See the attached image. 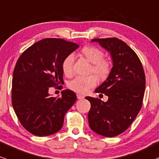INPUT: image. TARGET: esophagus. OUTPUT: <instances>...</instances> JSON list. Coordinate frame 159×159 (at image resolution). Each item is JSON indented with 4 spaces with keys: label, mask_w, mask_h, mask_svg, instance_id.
Returning <instances> with one entry per match:
<instances>
[{
    "label": "esophagus",
    "mask_w": 159,
    "mask_h": 159,
    "mask_svg": "<svg viewBox=\"0 0 159 159\" xmlns=\"http://www.w3.org/2000/svg\"><path fill=\"white\" fill-rule=\"evenodd\" d=\"M77 98H78V99H82L84 98V97L83 95H81V94L78 93V94H77Z\"/></svg>",
    "instance_id": "34e87169"
}]
</instances>
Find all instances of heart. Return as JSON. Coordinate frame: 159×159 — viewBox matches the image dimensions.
Returning a JSON list of instances; mask_svg holds the SVG:
<instances>
[{
  "label": "heart",
  "instance_id": "obj_1",
  "mask_svg": "<svg viewBox=\"0 0 159 159\" xmlns=\"http://www.w3.org/2000/svg\"><path fill=\"white\" fill-rule=\"evenodd\" d=\"M82 53L92 65V71L99 78H103L108 75L110 71V65L107 60H103L104 53L97 47L87 46L82 49ZM75 62L74 53H69L62 62V71L66 76L71 75ZM97 83V77L93 75L88 76H76L68 83V87L72 91L78 93H86Z\"/></svg>",
  "mask_w": 159,
  "mask_h": 159
}]
</instances>
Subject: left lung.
<instances>
[{"label": "left lung", "mask_w": 159, "mask_h": 159, "mask_svg": "<svg viewBox=\"0 0 159 159\" xmlns=\"http://www.w3.org/2000/svg\"><path fill=\"white\" fill-rule=\"evenodd\" d=\"M110 53L113 66L106 80L95 90L108 100L86 97L91 104L88 112L90 129L107 137L119 135L129 128L142 107L146 78L142 63L135 52L116 38H95Z\"/></svg>", "instance_id": "obj_1"}]
</instances>
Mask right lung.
<instances>
[{
  "label": "right lung",
  "instance_id": "1",
  "mask_svg": "<svg viewBox=\"0 0 159 159\" xmlns=\"http://www.w3.org/2000/svg\"><path fill=\"white\" fill-rule=\"evenodd\" d=\"M78 48V44L63 39L45 38L26 49L17 60L12 81V104L20 123L31 134L43 137L62 128L76 95L64 90L62 97H53L48 90L63 82L62 61Z\"/></svg>",
  "mask_w": 159,
  "mask_h": 159
}]
</instances>
